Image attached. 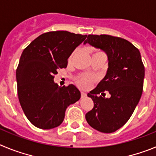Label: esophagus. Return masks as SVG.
<instances>
[{"mask_svg":"<svg viewBox=\"0 0 156 156\" xmlns=\"http://www.w3.org/2000/svg\"><path fill=\"white\" fill-rule=\"evenodd\" d=\"M87 97V94L84 93V92H81V98H84Z\"/></svg>","mask_w":156,"mask_h":156,"instance_id":"34e87169","label":"esophagus"}]
</instances>
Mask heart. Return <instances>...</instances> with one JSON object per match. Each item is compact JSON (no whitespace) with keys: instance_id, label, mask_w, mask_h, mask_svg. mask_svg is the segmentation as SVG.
Listing matches in <instances>:
<instances>
[{"instance_id":"b5f03b06","label":"heart","mask_w":156,"mask_h":156,"mask_svg":"<svg viewBox=\"0 0 156 156\" xmlns=\"http://www.w3.org/2000/svg\"><path fill=\"white\" fill-rule=\"evenodd\" d=\"M94 81V78L93 76L85 75L83 76L82 77H80L78 80V84L80 87L87 89V88H89L91 87Z\"/></svg>"}]
</instances>
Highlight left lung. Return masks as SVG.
Returning <instances> with one entry per match:
<instances>
[{
  "instance_id": "left-lung-1",
  "label": "left lung",
  "mask_w": 156,
  "mask_h": 156,
  "mask_svg": "<svg viewBox=\"0 0 156 156\" xmlns=\"http://www.w3.org/2000/svg\"><path fill=\"white\" fill-rule=\"evenodd\" d=\"M86 44L105 52L108 62L105 77L87 94L94 105L86 120L98 131L113 133L129 120L142 94L144 67L140 53L126 40L110 35H88ZM105 90L110 92L109 99L98 96Z\"/></svg>"
}]
</instances>
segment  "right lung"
Returning <instances> with one entry per match:
<instances>
[{
  "label": "right lung",
  "mask_w": 156,
  "mask_h": 156,
  "mask_svg": "<svg viewBox=\"0 0 156 156\" xmlns=\"http://www.w3.org/2000/svg\"><path fill=\"white\" fill-rule=\"evenodd\" d=\"M86 37L68 31L48 32L37 37L22 53L16 69L18 96L26 116L37 127L58 126L67 107L80 98L76 87H59L54 82V75L67 67L71 54Z\"/></svg>",
  "instance_id": "1"
}]
</instances>
